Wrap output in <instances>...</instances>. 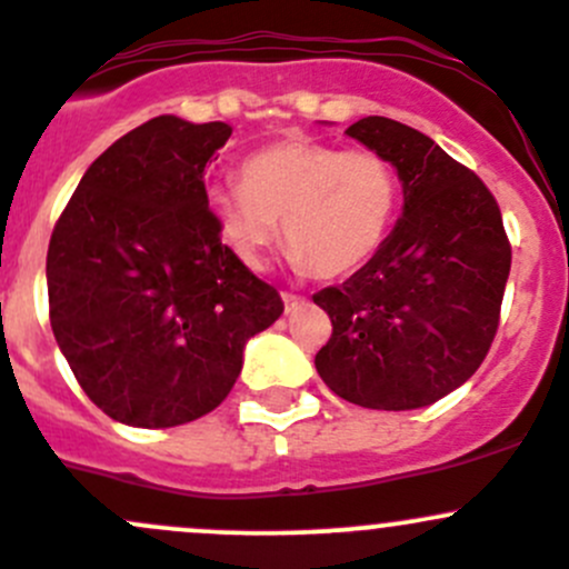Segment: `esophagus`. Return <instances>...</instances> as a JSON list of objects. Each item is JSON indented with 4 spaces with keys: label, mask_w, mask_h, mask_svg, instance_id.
I'll use <instances>...</instances> for the list:
<instances>
[{
    "label": "esophagus",
    "mask_w": 569,
    "mask_h": 569,
    "mask_svg": "<svg viewBox=\"0 0 569 569\" xmlns=\"http://www.w3.org/2000/svg\"><path fill=\"white\" fill-rule=\"evenodd\" d=\"M282 301H284L287 312H292L298 303H303V296H296V292H282Z\"/></svg>",
    "instance_id": "esophagus-1"
}]
</instances>
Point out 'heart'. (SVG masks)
<instances>
[{
  "instance_id": "b5f03b06",
  "label": "heart",
  "mask_w": 569,
  "mask_h": 569,
  "mask_svg": "<svg viewBox=\"0 0 569 569\" xmlns=\"http://www.w3.org/2000/svg\"><path fill=\"white\" fill-rule=\"evenodd\" d=\"M401 182L376 149H340L284 138L240 166V182L207 190L218 238L243 266L260 268L279 238L287 254L318 279L362 271L390 234Z\"/></svg>"
}]
</instances>
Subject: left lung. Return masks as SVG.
<instances>
[{
  "label": "left lung",
  "instance_id": "1",
  "mask_svg": "<svg viewBox=\"0 0 569 569\" xmlns=\"http://www.w3.org/2000/svg\"><path fill=\"white\" fill-rule=\"evenodd\" d=\"M348 138L381 151L403 184V216L379 254L312 301L331 318L315 368L368 409H420L476 373L495 340L511 246L498 201L429 134L385 116Z\"/></svg>",
  "mask_w": 569,
  "mask_h": 569
}]
</instances>
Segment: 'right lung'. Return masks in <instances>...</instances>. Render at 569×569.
<instances>
[{"instance_id": "1", "label": "right lung", "mask_w": 569, "mask_h": 569, "mask_svg": "<svg viewBox=\"0 0 569 569\" xmlns=\"http://www.w3.org/2000/svg\"><path fill=\"white\" fill-rule=\"evenodd\" d=\"M229 134L223 121L140 123L96 157L54 223V340L118 423L171 429L212 412L238 381L246 342L284 312L207 212L204 168Z\"/></svg>"}]
</instances>
